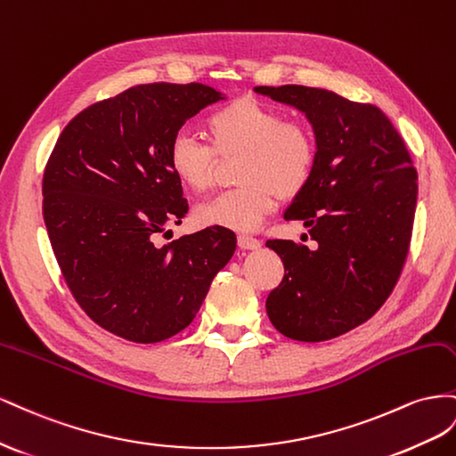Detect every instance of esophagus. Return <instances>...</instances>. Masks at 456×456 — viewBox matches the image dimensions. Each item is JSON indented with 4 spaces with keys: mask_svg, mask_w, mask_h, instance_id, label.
Returning <instances> with one entry per match:
<instances>
[{
    "mask_svg": "<svg viewBox=\"0 0 456 456\" xmlns=\"http://www.w3.org/2000/svg\"><path fill=\"white\" fill-rule=\"evenodd\" d=\"M239 246L242 250H257L262 246V240H257L250 235H239Z\"/></svg>",
    "mask_w": 456,
    "mask_h": 456,
    "instance_id": "1",
    "label": "esophagus"
}]
</instances>
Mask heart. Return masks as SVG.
Instances as JSON below:
<instances>
[{"mask_svg": "<svg viewBox=\"0 0 456 456\" xmlns=\"http://www.w3.org/2000/svg\"><path fill=\"white\" fill-rule=\"evenodd\" d=\"M210 145L179 135L167 151L174 175L194 192L214 187L217 159L240 156L237 181L240 187L202 204L197 221L206 227L252 231L273 212L281 199L302 194L317 164V139L304 122L286 116L265 102L244 97L214 110L204 122Z\"/></svg>", "mask_w": 456, "mask_h": 456, "instance_id": "obj_1", "label": "heart"}]
</instances>
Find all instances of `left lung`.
Listing matches in <instances>:
<instances>
[{
	"mask_svg": "<svg viewBox=\"0 0 456 456\" xmlns=\"http://www.w3.org/2000/svg\"><path fill=\"white\" fill-rule=\"evenodd\" d=\"M254 91L302 110L317 139L314 177L284 212L304 221L317 248L267 240L284 264L267 315L292 340H330L369 321L392 294L409 254L419 175L379 107L305 86Z\"/></svg>",
	"mask_w": 456,
	"mask_h": 456,
	"instance_id": "left-lung-1",
	"label": "left lung"
}]
</instances>
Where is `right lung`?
Listing matches in <instances>:
<instances>
[{"mask_svg": "<svg viewBox=\"0 0 456 456\" xmlns=\"http://www.w3.org/2000/svg\"><path fill=\"white\" fill-rule=\"evenodd\" d=\"M219 99L204 84L129 87L76 114L47 160L44 221L62 277L87 317L124 340L154 344L189 327L237 248L225 227L154 244L189 210L167 151Z\"/></svg>", "mask_w": 456, "mask_h": 456, "instance_id": "right-lung-1", "label": "right lung"}]
</instances>
